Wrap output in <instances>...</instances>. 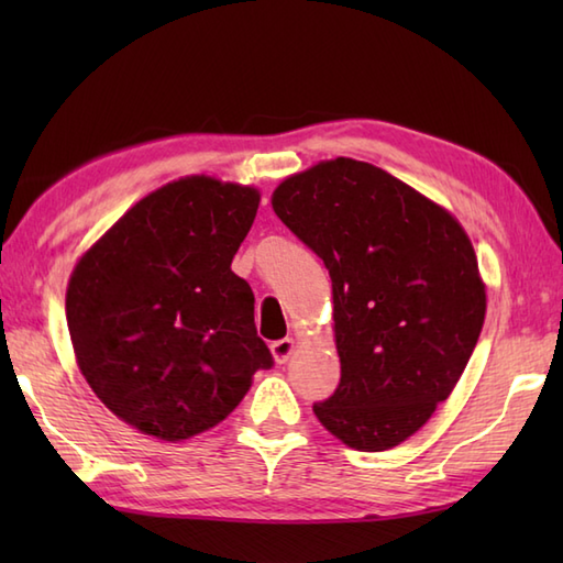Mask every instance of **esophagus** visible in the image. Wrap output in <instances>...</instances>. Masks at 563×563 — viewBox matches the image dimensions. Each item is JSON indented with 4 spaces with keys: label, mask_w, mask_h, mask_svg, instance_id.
<instances>
[{
    "label": "esophagus",
    "mask_w": 563,
    "mask_h": 563,
    "mask_svg": "<svg viewBox=\"0 0 563 563\" xmlns=\"http://www.w3.org/2000/svg\"><path fill=\"white\" fill-rule=\"evenodd\" d=\"M295 349H297V343H295V339H280V341H275V343H271V353H273V357H275V363L278 365H283V363H288L290 357H292V353H295Z\"/></svg>",
    "instance_id": "obj_1"
}]
</instances>
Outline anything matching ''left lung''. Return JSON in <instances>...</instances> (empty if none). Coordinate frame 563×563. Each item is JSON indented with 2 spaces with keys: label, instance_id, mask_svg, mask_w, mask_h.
Listing matches in <instances>:
<instances>
[{
  "label": "left lung",
  "instance_id": "left-lung-1",
  "mask_svg": "<svg viewBox=\"0 0 563 563\" xmlns=\"http://www.w3.org/2000/svg\"><path fill=\"white\" fill-rule=\"evenodd\" d=\"M271 206L331 275L341 382L314 404L319 423L361 452L401 445L479 341L486 283L470 234L435 200L351 157L288 176Z\"/></svg>",
  "mask_w": 563,
  "mask_h": 563
}]
</instances>
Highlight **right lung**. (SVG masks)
<instances>
[{"mask_svg": "<svg viewBox=\"0 0 563 563\" xmlns=\"http://www.w3.org/2000/svg\"><path fill=\"white\" fill-rule=\"evenodd\" d=\"M258 188L184 176L137 200L67 283L79 373L106 409L166 442L230 416L273 357L256 336L254 292L232 258Z\"/></svg>", "mask_w": 563, "mask_h": 563, "instance_id": "right-lung-1", "label": "right lung"}]
</instances>
